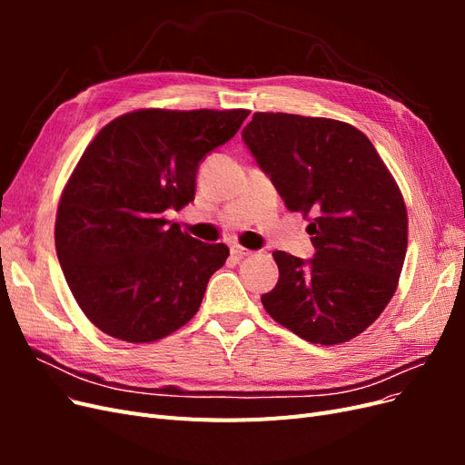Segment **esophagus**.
Returning <instances> with one entry per match:
<instances>
[{
  "instance_id": "esophagus-1",
  "label": "esophagus",
  "mask_w": 465,
  "mask_h": 465,
  "mask_svg": "<svg viewBox=\"0 0 465 465\" xmlns=\"http://www.w3.org/2000/svg\"><path fill=\"white\" fill-rule=\"evenodd\" d=\"M231 254L236 256V258H246V256H252L254 252H252L250 248H244L241 244H231Z\"/></svg>"
}]
</instances>
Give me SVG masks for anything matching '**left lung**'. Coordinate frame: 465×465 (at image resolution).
I'll return each instance as SVG.
<instances>
[{"mask_svg": "<svg viewBox=\"0 0 465 465\" xmlns=\"http://www.w3.org/2000/svg\"><path fill=\"white\" fill-rule=\"evenodd\" d=\"M242 139L289 211L312 215L314 256L273 252L279 281L262 304L302 340H353L393 297L407 250L401 192L371 139L330 118L256 112Z\"/></svg>", "mask_w": 465, "mask_h": 465, "instance_id": "8db88e82", "label": "left lung"}]
</instances>
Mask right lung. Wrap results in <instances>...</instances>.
Masks as SVG:
<instances>
[{
	"mask_svg": "<svg viewBox=\"0 0 465 465\" xmlns=\"http://www.w3.org/2000/svg\"><path fill=\"white\" fill-rule=\"evenodd\" d=\"M248 110H135L83 153L55 215V252L77 304L98 330L149 343L198 312L229 258L164 219L195 195L205 154L241 130Z\"/></svg>",
	"mask_w": 465,
	"mask_h": 465,
	"instance_id": "right-lung-1",
	"label": "right lung"
}]
</instances>
